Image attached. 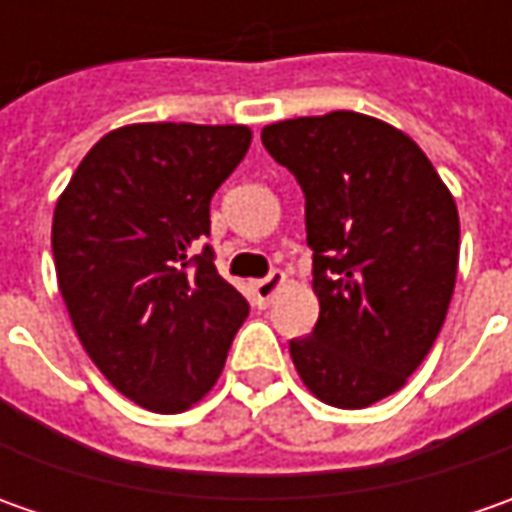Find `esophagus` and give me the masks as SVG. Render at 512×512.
<instances>
[{"label": "esophagus", "mask_w": 512, "mask_h": 512, "mask_svg": "<svg viewBox=\"0 0 512 512\" xmlns=\"http://www.w3.org/2000/svg\"><path fill=\"white\" fill-rule=\"evenodd\" d=\"M250 287H253V296H256L262 305H267V302H270V299L285 287V273H282V270H273L270 276H265V279H256Z\"/></svg>", "instance_id": "obj_1"}]
</instances>
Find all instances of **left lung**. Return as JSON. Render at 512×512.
Masks as SVG:
<instances>
[{
    "label": "left lung",
    "mask_w": 512,
    "mask_h": 512,
    "mask_svg": "<svg viewBox=\"0 0 512 512\" xmlns=\"http://www.w3.org/2000/svg\"><path fill=\"white\" fill-rule=\"evenodd\" d=\"M305 190L319 322L290 342L319 402L362 410L402 390L444 325L459 210L424 150L382 119L333 110L262 130Z\"/></svg>",
    "instance_id": "left-lung-1"
}]
</instances>
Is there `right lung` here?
I'll list each match as a JSON object with an SVG mask.
<instances>
[{"instance_id": "1", "label": "right lung", "mask_w": 512, "mask_h": 512, "mask_svg": "<svg viewBox=\"0 0 512 512\" xmlns=\"http://www.w3.org/2000/svg\"><path fill=\"white\" fill-rule=\"evenodd\" d=\"M247 125L139 122L105 133L53 210V262L73 330L122 396L182 413L222 376L245 296L193 247L245 159Z\"/></svg>"}]
</instances>
